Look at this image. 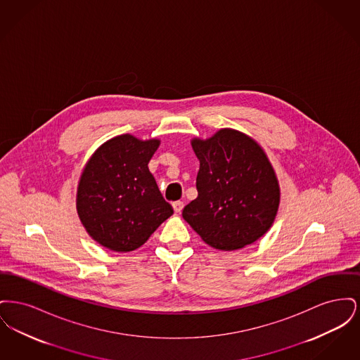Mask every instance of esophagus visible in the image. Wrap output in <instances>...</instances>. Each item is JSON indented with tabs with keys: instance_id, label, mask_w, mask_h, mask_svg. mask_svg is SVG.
Listing matches in <instances>:
<instances>
[{
	"instance_id": "1",
	"label": "esophagus",
	"mask_w": 360,
	"mask_h": 360,
	"mask_svg": "<svg viewBox=\"0 0 360 360\" xmlns=\"http://www.w3.org/2000/svg\"><path fill=\"white\" fill-rule=\"evenodd\" d=\"M172 207L176 213H181L182 209H184V202L182 201H175V202H172Z\"/></svg>"
}]
</instances>
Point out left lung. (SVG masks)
<instances>
[{
	"instance_id": "1",
	"label": "left lung",
	"mask_w": 360,
	"mask_h": 360,
	"mask_svg": "<svg viewBox=\"0 0 360 360\" xmlns=\"http://www.w3.org/2000/svg\"><path fill=\"white\" fill-rule=\"evenodd\" d=\"M200 160L198 197L182 216L213 248L239 250L273 225L281 200L274 169L252 137L224 128L206 140L193 139Z\"/></svg>"
}]
</instances>
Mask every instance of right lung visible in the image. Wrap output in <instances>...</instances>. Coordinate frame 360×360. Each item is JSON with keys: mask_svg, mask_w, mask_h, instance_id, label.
Here are the masks:
<instances>
[{"mask_svg": "<svg viewBox=\"0 0 360 360\" xmlns=\"http://www.w3.org/2000/svg\"><path fill=\"white\" fill-rule=\"evenodd\" d=\"M159 144L125 134L105 141L86 163L77 212L90 238L110 251L141 247L174 213L148 170Z\"/></svg>", "mask_w": 360, "mask_h": 360, "instance_id": "right-lung-1", "label": "right lung"}]
</instances>
